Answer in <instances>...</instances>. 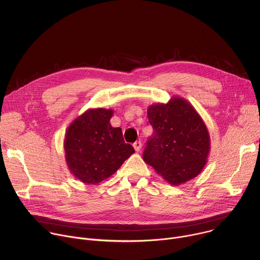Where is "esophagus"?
<instances>
[{"label":"esophagus","instance_id":"obj_1","mask_svg":"<svg viewBox=\"0 0 260 260\" xmlns=\"http://www.w3.org/2000/svg\"><path fill=\"white\" fill-rule=\"evenodd\" d=\"M141 147H142V143H141L140 141H137V142L134 143V148L137 152H139L141 150Z\"/></svg>","mask_w":260,"mask_h":260}]
</instances>
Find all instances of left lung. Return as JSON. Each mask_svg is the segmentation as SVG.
<instances>
[{
	"label": "left lung",
	"mask_w": 260,
	"mask_h": 260,
	"mask_svg": "<svg viewBox=\"0 0 260 260\" xmlns=\"http://www.w3.org/2000/svg\"><path fill=\"white\" fill-rule=\"evenodd\" d=\"M153 134L143 159L171 184L196 177L204 168L210 149L208 131L192 105L180 98L147 109Z\"/></svg>",
	"instance_id": "8db88e82"
}]
</instances>
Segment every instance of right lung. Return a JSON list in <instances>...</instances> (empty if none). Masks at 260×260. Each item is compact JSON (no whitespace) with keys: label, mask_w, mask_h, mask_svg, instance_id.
Wrapping results in <instances>:
<instances>
[{"label":"right lung","mask_w":260,"mask_h":260,"mask_svg":"<svg viewBox=\"0 0 260 260\" xmlns=\"http://www.w3.org/2000/svg\"><path fill=\"white\" fill-rule=\"evenodd\" d=\"M113 110L90 109L73 121L64 140L70 173L84 183L95 184L114 174L135 149L123 140L120 127H113Z\"/></svg>","instance_id":"right-lung-1"}]
</instances>
